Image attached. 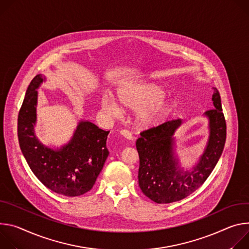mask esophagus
Instances as JSON below:
<instances>
[{"label": "esophagus", "mask_w": 249, "mask_h": 249, "mask_svg": "<svg viewBox=\"0 0 249 249\" xmlns=\"http://www.w3.org/2000/svg\"><path fill=\"white\" fill-rule=\"evenodd\" d=\"M120 134L124 137V139L127 140V141H131L132 140V136H131V133L128 131V130H122L120 132Z\"/></svg>", "instance_id": "1"}]
</instances>
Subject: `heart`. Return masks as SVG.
<instances>
[{"instance_id":"obj_1","label":"heart","mask_w":249,"mask_h":249,"mask_svg":"<svg viewBox=\"0 0 249 249\" xmlns=\"http://www.w3.org/2000/svg\"><path fill=\"white\" fill-rule=\"evenodd\" d=\"M164 95L165 92L159 85L144 81L126 83L117 91V99L122 107L134 110L133 123L143 129L155 128L169 118L172 104ZM118 103L109 94H105L101 99L104 112L116 117L122 113Z\"/></svg>"}]
</instances>
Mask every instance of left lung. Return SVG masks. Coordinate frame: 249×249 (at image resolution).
Here are the masks:
<instances>
[{
	"label": "left lung",
	"instance_id": "1",
	"mask_svg": "<svg viewBox=\"0 0 249 249\" xmlns=\"http://www.w3.org/2000/svg\"><path fill=\"white\" fill-rule=\"evenodd\" d=\"M213 89V108L204 114L209 121V137L203 153L191 169L181 166L176 152V130L182 120L166 122L142 131L136 141L140 155L139 185L143 194L157 204L180 201L195 192L210 176L223 153L227 137V124L222 101Z\"/></svg>",
	"mask_w": 249,
	"mask_h": 249
}]
</instances>
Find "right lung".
Masks as SVG:
<instances>
[{
    "instance_id": "1",
    "label": "right lung",
    "mask_w": 249,
    "mask_h": 249,
    "mask_svg": "<svg viewBox=\"0 0 249 249\" xmlns=\"http://www.w3.org/2000/svg\"><path fill=\"white\" fill-rule=\"evenodd\" d=\"M45 80V76L38 74L27 87L18 119L19 147L30 168L45 187L63 196H80L93 188L104 167L109 131L81 120L67 143L60 147L43 144L35 126L37 89Z\"/></svg>"
}]
</instances>
